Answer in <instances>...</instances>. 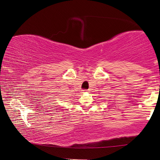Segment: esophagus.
<instances>
[{"label": "esophagus", "mask_w": 160, "mask_h": 160, "mask_svg": "<svg viewBox=\"0 0 160 160\" xmlns=\"http://www.w3.org/2000/svg\"><path fill=\"white\" fill-rule=\"evenodd\" d=\"M82 91H83V93H85V92H86V91H87V90H86V89H84V90H83Z\"/></svg>", "instance_id": "esophagus-1"}]
</instances>
